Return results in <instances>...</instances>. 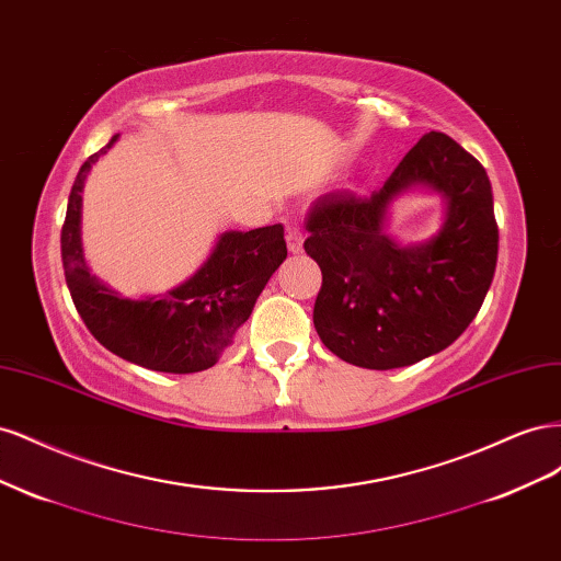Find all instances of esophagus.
Wrapping results in <instances>:
<instances>
[{
	"instance_id": "esophagus-1",
	"label": "esophagus",
	"mask_w": 561,
	"mask_h": 561,
	"mask_svg": "<svg viewBox=\"0 0 561 561\" xmlns=\"http://www.w3.org/2000/svg\"><path fill=\"white\" fill-rule=\"evenodd\" d=\"M285 241H287V250H290L293 254L301 252V250H304V231H301V229H295V227L287 229Z\"/></svg>"
}]
</instances>
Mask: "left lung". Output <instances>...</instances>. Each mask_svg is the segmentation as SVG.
<instances>
[{"label": "left lung", "instance_id": "left-lung-1", "mask_svg": "<svg viewBox=\"0 0 561 561\" xmlns=\"http://www.w3.org/2000/svg\"><path fill=\"white\" fill-rule=\"evenodd\" d=\"M414 188L446 201L431 240L400 244L389 208ZM304 250L322 271L313 325L336 358L367 369L414 365L445 351L478 316L494 280L499 227L480 161L431 130L381 190L332 192L313 203Z\"/></svg>", "mask_w": 561, "mask_h": 561}]
</instances>
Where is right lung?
I'll return each instance as SVG.
<instances>
[{
	"label": "right lung",
	"instance_id": "1",
	"mask_svg": "<svg viewBox=\"0 0 561 561\" xmlns=\"http://www.w3.org/2000/svg\"><path fill=\"white\" fill-rule=\"evenodd\" d=\"M116 140L118 135L83 161L67 201L60 250L75 307L91 334L118 358L168 375L208 369L287 257L283 225L222 231L206 262L180 285L142 299L122 297L91 274L81 243L83 186Z\"/></svg>",
	"mask_w": 561,
	"mask_h": 561
}]
</instances>
